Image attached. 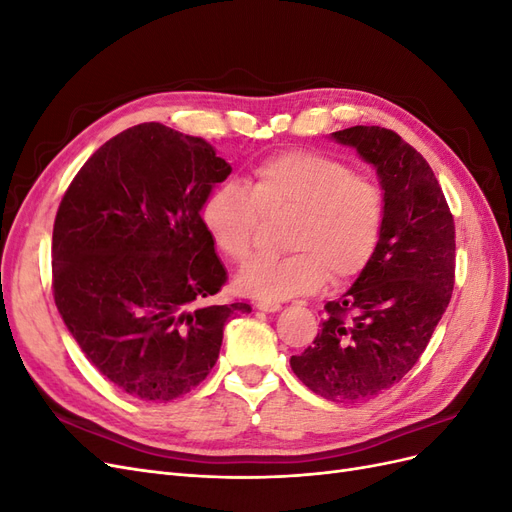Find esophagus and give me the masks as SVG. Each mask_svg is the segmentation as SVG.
Instances as JSON below:
<instances>
[{
	"mask_svg": "<svg viewBox=\"0 0 512 512\" xmlns=\"http://www.w3.org/2000/svg\"><path fill=\"white\" fill-rule=\"evenodd\" d=\"M256 309H260V312L275 314V312H280L282 305H280V303H269V301H258V303H256Z\"/></svg>",
	"mask_w": 512,
	"mask_h": 512,
	"instance_id": "esophagus-1",
	"label": "esophagus"
}]
</instances>
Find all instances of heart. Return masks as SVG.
Wrapping results in <instances>:
<instances>
[{
    "label": "heart",
    "mask_w": 512,
    "mask_h": 512,
    "mask_svg": "<svg viewBox=\"0 0 512 512\" xmlns=\"http://www.w3.org/2000/svg\"><path fill=\"white\" fill-rule=\"evenodd\" d=\"M260 213L290 215L284 250L256 258L237 275L239 292L277 303L361 275L374 258L384 226V196L376 181L354 175L318 151H286L262 160L247 179L220 183L203 203L213 245L235 262L252 252Z\"/></svg>",
    "instance_id": "1"
}]
</instances>
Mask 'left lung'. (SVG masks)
Segmentation results:
<instances>
[{"label": "left lung", "instance_id": "1", "mask_svg": "<svg viewBox=\"0 0 512 512\" xmlns=\"http://www.w3.org/2000/svg\"><path fill=\"white\" fill-rule=\"evenodd\" d=\"M376 168L384 226L374 258L342 297L324 305L314 344L290 359L297 378L331 401L391 389L421 359L455 286V222L427 160L393 130L331 134Z\"/></svg>", "mask_w": 512, "mask_h": 512}]
</instances>
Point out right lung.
<instances>
[{
    "label": "right lung",
    "mask_w": 512,
    "mask_h": 512,
    "mask_svg": "<svg viewBox=\"0 0 512 512\" xmlns=\"http://www.w3.org/2000/svg\"><path fill=\"white\" fill-rule=\"evenodd\" d=\"M205 138L138 123L72 179L53 226V297L76 344L128 395L166 404L203 382L224 324L247 303L213 305L228 275L203 226L230 175Z\"/></svg>",
    "instance_id": "add662e5"
}]
</instances>
